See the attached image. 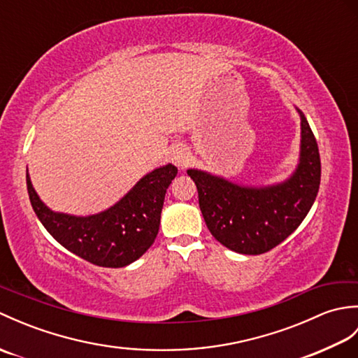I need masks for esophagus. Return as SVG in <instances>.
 Wrapping results in <instances>:
<instances>
[{"instance_id":"34e87169","label":"esophagus","mask_w":358,"mask_h":358,"mask_svg":"<svg viewBox=\"0 0 358 358\" xmlns=\"http://www.w3.org/2000/svg\"><path fill=\"white\" fill-rule=\"evenodd\" d=\"M171 159L177 167H185L189 163V154L183 148H175L171 154Z\"/></svg>"}]
</instances>
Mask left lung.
<instances>
[{
	"mask_svg": "<svg viewBox=\"0 0 358 358\" xmlns=\"http://www.w3.org/2000/svg\"><path fill=\"white\" fill-rule=\"evenodd\" d=\"M296 112L300 115L299 164L280 183L248 186L208 171L187 169L199 189V204L208 229L234 252H268L286 240L313 208L320 187V154L306 117L300 109Z\"/></svg>",
	"mask_w": 358,
	"mask_h": 358,
	"instance_id": "left-lung-1",
	"label": "left lung"
}]
</instances>
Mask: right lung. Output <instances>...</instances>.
<instances>
[{"label":"right lung","instance_id":"add662e5","mask_svg":"<svg viewBox=\"0 0 358 358\" xmlns=\"http://www.w3.org/2000/svg\"><path fill=\"white\" fill-rule=\"evenodd\" d=\"M177 172L171 163L157 167L115 204L92 215L52 210L36 194L29 171L26 181L38 220L59 245L96 266L123 268L138 260L155 241L164 195Z\"/></svg>","mask_w":358,"mask_h":358}]
</instances>
